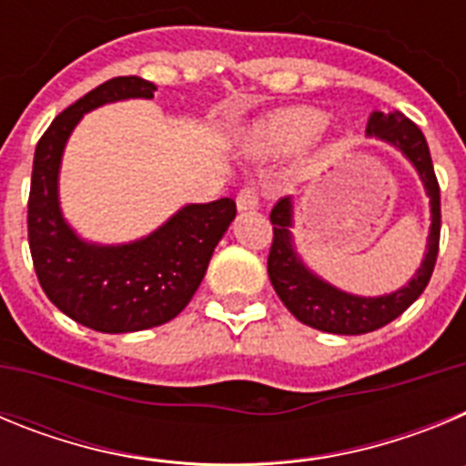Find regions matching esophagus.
Returning <instances> with one entry per match:
<instances>
[{"label": "esophagus", "mask_w": 466, "mask_h": 466, "mask_svg": "<svg viewBox=\"0 0 466 466\" xmlns=\"http://www.w3.org/2000/svg\"><path fill=\"white\" fill-rule=\"evenodd\" d=\"M238 203V209L240 212H252V209L258 208V193L254 187H245L240 193H238L236 198Z\"/></svg>", "instance_id": "obj_1"}]
</instances>
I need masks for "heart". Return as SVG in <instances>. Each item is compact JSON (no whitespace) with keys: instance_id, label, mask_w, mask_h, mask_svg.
<instances>
[{"instance_id":"heart-1","label":"heart","mask_w":466,"mask_h":466,"mask_svg":"<svg viewBox=\"0 0 466 466\" xmlns=\"http://www.w3.org/2000/svg\"><path fill=\"white\" fill-rule=\"evenodd\" d=\"M327 126V116L315 106L296 105L275 109L249 126L247 151L254 156H282L312 142Z\"/></svg>"}]
</instances>
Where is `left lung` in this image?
Segmentation results:
<instances>
[{"instance_id":"8db88e82","label":"left lung","mask_w":466,"mask_h":466,"mask_svg":"<svg viewBox=\"0 0 466 466\" xmlns=\"http://www.w3.org/2000/svg\"><path fill=\"white\" fill-rule=\"evenodd\" d=\"M369 137H378L392 144L413 163L420 179L425 184L431 208V226L427 252L418 273L401 289L385 296H355L340 291L317 278L294 249L291 240V226H294V203L291 198H279L270 209V224H273V245L268 254V278L273 289L278 291L287 310L312 329L327 333H343V336H360V333L376 331L392 319H397L406 308L425 291L434 263L439 257V238H441V191L436 182L434 166H431L430 147L418 126L406 118L401 111H373L366 126Z\"/></svg>"}]
</instances>
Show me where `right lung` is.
<instances>
[{"label":"right lung","instance_id":"add662e5","mask_svg":"<svg viewBox=\"0 0 466 466\" xmlns=\"http://www.w3.org/2000/svg\"><path fill=\"white\" fill-rule=\"evenodd\" d=\"M156 86L116 76L86 93L41 135L32 166L27 238L41 289L74 322L102 333H130L170 322L193 299L214 247L236 219V200L187 205L151 236L127 245H93L65 221L57 175L65 144L84 114L106 102L154 97Z\"/></svg>","mask_w":466,"mask_h":466}]
</instances>
